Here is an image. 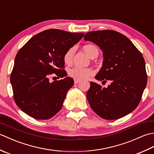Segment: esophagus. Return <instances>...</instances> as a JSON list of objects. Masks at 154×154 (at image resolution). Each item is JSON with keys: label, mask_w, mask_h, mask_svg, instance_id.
<instances>
[{"label": "esophagus", "mask_w": 154, "mask_h": 154, "mask_svg": "<svg viewBox=\"0 0 154 154\" xmlns=\"http://www.w3.org/2000/svg\"><path fill=\"white\" fill-rule=\"evenodd\" d=\"M80 82V80H77V79H74V83L75 84H77Z\"/></svg>", "instance_id": "34e87169"}]
</instances>
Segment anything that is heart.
I'll return each instance as SVG.
<instances>
[{
	"instance_id": "heart-1",
	"label": "heart",
	"mask_w": 154,
	"mask_h": 154,
	"mask_svg": "<svg viewBox=\"0 0 154 154\" xmlns=\"http://www.w3.org/2000/svg\"><path fill=\"white\" fill-rule=\"evenodd\" d=\"M83 50L86 53L89 55L90 57L93 55L94 51L98 50L97 48L93 45L87 44L83 46ZM75 52V48L71 47L65 52L63 55L64 63L67 65H71L73 61V56ZM94 73V71L93 69L89 67L83 68L79 67H74L70 69L68 71V74L71 77L74 79L83 80L89 78L92 76Z\"/></svg>"
}]
</instances>
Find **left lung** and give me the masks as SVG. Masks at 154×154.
Returning a JSON list of instances; mask_svg holds the SVG:
<instances>
[{"instance_id":"1","label":"left lung","mask_w":154,"mask_h":154,"mask_svg":"<svg viewBox=\"0 0 154 154\" xmlns=\"http://www.w3.org/2000/svg\"><path fill=\"white\" fill-rule=\"evenodd\" d=\"M84 40L93 42L103 52V66L95 79L112 82L107 88L91 82L87 98L91 109L106 120L132 112L141 100L148 79L141 52L126 36L114 30L87 32Z\"/></svg>"}]
</instances>
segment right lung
<instances>
[{
	"instance_id": "right-lung-1",
	"label": "right lung",
	"mask_w": 154,
	"mask_h": 154,
	"mask_svg": "<svg viewBox=\"0 0 154 154\" xmlns=\"http://www.w3.org/2000/svg\"><path fill=\"white\" fill-rule=\"evenodd\" d=\"M49 29L29 40L18 51L11 75L14 99L23 112L38 120H46L61 109L68 90L74 81L64 70L63 55L83 37ZM53 73L63 80L51 83Z\"/></svg>"
}]
</instances>
